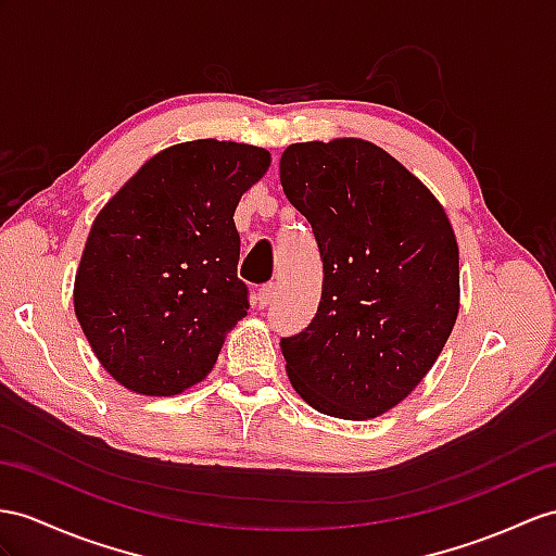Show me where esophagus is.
<instances>
[{
	"label": "esophagus",
	"instance_id": "34e87169",
	"mask_svg": "<svg viewBox=\"0 0 556 556\" xmlns=\"http://www.w3.org/2000/svg\"><path fill=\"white\" fill-rule=\"evenodd\" d=\"M276 296V282H268V286H262L254 294V306L256 308H266Z\"/></svg>",
	"mask_w": 556,
	"mask_h": 556
}]
</instances>
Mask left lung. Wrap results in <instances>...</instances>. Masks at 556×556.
I'll return each mask as SVG.
<instances>
[{"label": "left lung", "mask_w": 556, "mask_h": 556, "mask_svg": "<svg viewBox=\"0 0 556 556\" xmlns=\"http://www.w3.org/2000/svg\"><path fill=\"white\" fill-rule=\"evenodd\" d=\"M280 184L323 260L314 320L280 340L290 382L323 415H382L422 382L453 332V226L417 176L363 139L288 146Z\"/></svg>", "instance_id": "1"}]
</instances>
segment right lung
Segmentation results:
<instances>
[{"label": "right lung", "mask_w": 556, "mask_h": 556, "mask_svg": "<svg viewBox=\"0 0 556 556\" xmlns=\"http://www.w3.org/2000/svg\"><path fill=\"white\" fill-rule=\"evenodd\" d=\"M268 165L270 153L248 143H176L93 219L75 316L122 387L176 396L214 368L226 332L250 308L233 214Z\"/></svg>", "instance_id": "obj_1"}]
</instances>
